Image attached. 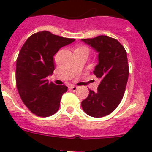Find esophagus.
<instances>
[{
	"mask_svg": "<svg viewBox=\"0 0 152 152\" xmlns=\"http://www.w3.org/2000/svg\"><path fill=\"white\" fill-rule=\"evenodd\" d=\"M69 89L72 91H76L77 90V89H78V88H77L76 86L71 85V86H69Z\"/></svg>",
	"mask_w": 152,
	"mask_h": 152,
	"instance_id": "34e87169",
	"label": "esophagus"
}]
</instances>
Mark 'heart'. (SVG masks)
Segmentation results:
<instances>
[{
    "instance_id": "obj_1",
    "label": "heart",
    "mask_w": 152,
    "mask_h": 152,
    "mask_svg": "<svg viewBox=\"0 0 152 152\" xmlns=\"http://www.w3.org/2000/svg\"><path fill=\"white\" fill-rule=\"evenodd\" d=\"M81 49H86V50H88L86 46H80V47H78V48L76 49V50H81Z\"/></svg>"
}]
</instances>
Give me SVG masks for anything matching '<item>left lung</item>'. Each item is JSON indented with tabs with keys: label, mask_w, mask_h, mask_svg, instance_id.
Here are the masks:
<instances>
[{
	"label": "left lung",
	"mask_w": 152,
	"mask_h": 152,
	"mask_svg": "<svg viewBox=\"0 0 152 152\" xmlns=\"http://www.w3.org/2000/svg\"><path fill=\"white\" fill-rule=\"evenodd\" d=\"M82 41L99 53V64L93 72L101 82L97 92L89 90L81 106L91 117H105L118 107L125 94L129 72L126 50L117 39L106 35Z\"/></svg>",
	"instance_id": "1"
}]
</instances>
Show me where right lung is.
<instances>
[{"instance_id":"add662e5","label":"right lung","mask_w":152,"mask_h":152,"mask_svg":"<svg viewBox=\"0 0 152 152\" xmlns=\"http://www.w3.org/2000/svg\"><path fill=\"white\" fill-rule=\"evenodd\" d=\"M74 41L42 31L31 35L20 50L16 60V88L23 102L35 115L46 118L59 110L68 88L49 82L47 76L54 71L55 53Z\"/></svg>"}]
</instances>
